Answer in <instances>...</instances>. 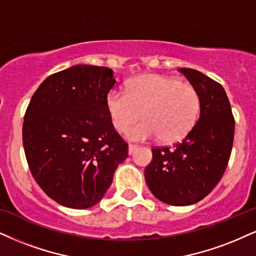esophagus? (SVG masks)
I'll return each mask as SVG.
<instances>
[{
	"instance_id": "esophagus-1",
	"label": "esophagus",
	"mask_w": 256,
	"mask_h": 256,
	"mask_svg": "<svg viewBox=\"0 0 256 256\" xmlns=\"http://www.w3.org/2000/svg\"><path fill=\"white\" fill-rule=\"evenodd\" d=\"M136 150H138L136 144H129V146H128V154H129V156H132V154H133Z\"/></svg>"
}]
</instances>
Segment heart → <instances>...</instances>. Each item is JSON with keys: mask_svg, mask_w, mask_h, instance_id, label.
I'll list each match as a JSON object with an SVG mask.
<instances>
[{"mask_svg": "<svg viewBox=\"0 0 256 256\" xmlns=\"http://www.w3.org/2000/svg\"><path fill=\"white\" fill-rule=\"evenodd\" d=\"M106 110L114 128L126 130L142 112L144 121L127 130L133 141L160 138L165 142L184 138L194 128L200 112V97L191 84L162 74H144L106 96Z\"/></svg>", "mask_w": 256, "mask_h": 256, "instance_id": "b5f03b06", "label": "heart"}]
</instances>
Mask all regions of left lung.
Listing matches in <instances>:
<instances>
[{"label":"left lung","instance_id":"1","mask_svg":"<svg viewBox=\"0 0 256 256\" xmlns=\"http://www.w3.org/2000/svg\"><path fill=\"white\" fill-rule=\"evenodd\" d=\"M179 71L200 94V118L182 142L153 148L144 178L158 200L185 206L203 200L218 184L232 153L235 121L222 85L194 68Z\"/></svg>","mask_w":256,"mask_h":256}]
</instances>
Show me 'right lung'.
I'll use <instances>...</instances> for the list:
<instances>
[{"mask_svg": "<svg viewBox=\"0 0 256 256\" xmlns=\"http://www.w3.org/2000/svg\"><path fill=\"white\" fill-rule=\"evenodd\" d=\"M104 66L74 65L47 77L32 97L22 140L36 182L56 203L86 209L102 200L128 144L114 129Z\"/></svg>", "mask_w": 256, "mask_h": 256, "instance_id": "obj_1", "label": "right lung"}]
</instances>
